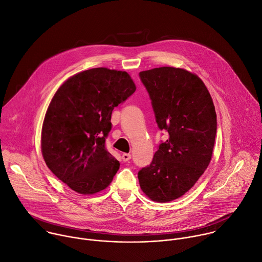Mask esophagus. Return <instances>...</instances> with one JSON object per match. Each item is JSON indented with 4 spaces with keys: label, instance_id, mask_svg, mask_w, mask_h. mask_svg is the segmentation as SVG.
Returning <instances> with one entry per match:
<instances>
[{
    "label": "esophagus",
    "instance_id": "1",
    "mask_svg": "<svg viewBox=\"0 0 262 262\" xmlns=\"http://www.w3.org/2000/svg\"><path fill=\"white\" fill-rule=\"evenodd\" d=\"M122 159H123V161L127 162V161H129L131 159V155L124 152V154H122Z\"/></svg>",
    "mask_w": 262,
    "mask_h": 262
}]
</instances>
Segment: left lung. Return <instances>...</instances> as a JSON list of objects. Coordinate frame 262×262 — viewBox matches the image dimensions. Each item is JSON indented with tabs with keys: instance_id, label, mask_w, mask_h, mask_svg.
I'll use <instances>...</instances> for the list:
<instances>
[{
	"instance_id": "8db88e82",
	"label": "left lung",
	"mask_w": 262,
	"mask_h": 262,
	"mask_svg": "<svg viewBox=\"0 0 262 262\" xmlns=\"http://www.w3.org/2000/svg\"><path fill=\"white\" fill-rule=\"evenodd\" d=\"M156 122L168 132L149 166L138 172L142 192L152 201L182 197L212 160L217 115L204 82L186 69L159 67L141 71Z\"/></svg>"
}]
</instances>
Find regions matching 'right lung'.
I'll use <instances>...</instances> for the list:
<instances>
[{"label":"right lung","instance_id":"right-lung-1","mask_svg":"<svg viewBox=\"0 0 262 262\" xmlns=\"http://www.w3.org/2000/svg\"><path fill=\"white\" fill-rule=\"evenodd\" d=\"M136 85L126 71L93 68L69 77L52 97L41 131L47 167L73 191L106 189L120 162L105 148L112 113Z\"/></svg>","mask_w":262,"mask_h":262}]
</instances>
